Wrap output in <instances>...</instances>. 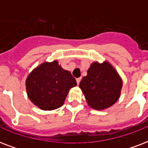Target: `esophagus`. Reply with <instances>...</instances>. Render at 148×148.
Masks as SVG:
<instances>
[{
  "mask_svg": "<svg viewBox=\"0 0 148 148\" xmlns=\"http://www.w3.org/2000/svg\"><path fill=\"white\" fill-rule=\"evenodd\" d=\"M77 85H78L79 84H80V82H81V77H79V78H77Z\"/></svg>",
  "mask_w": 148,
  "mask_h": 148,
  "instance_id": "obj_1",
  "label": "esophagus"
}]
</instances>
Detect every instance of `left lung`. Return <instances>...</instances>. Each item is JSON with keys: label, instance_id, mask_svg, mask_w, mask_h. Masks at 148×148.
Here are the masks:
<instances>
[{"label": "left lung", "instance_id": "obj_1", "mask_svg": "<svg viewBox=\"0 0 148 148\" xmlns=\"http://www.w3.org/2000/svg\"><path fill=\"white\" fill-rule=\"evenodd\" d=\"M91 108L102 110L118 100L122 81L114 68L108 62L93 63L79 84Z\"/></svg>", "mask_w": 148, "mask_h": 148}]
</instances>
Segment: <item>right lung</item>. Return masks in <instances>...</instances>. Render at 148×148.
Instances as JSON below:
<instances>
[{
  "label": "right lung",
  "mask_w": 148,
  "mask_h": 148,
  "mask_svg": "<svg viewBox=\"0 0 148 148\" xmlns=\"http://www.w3.org/2000/svg\"><path fill=\"white\" fill-rule=\"evenodd\" d=\"M76 85L71 73L63 69L57 60L43 63L29 74L26 81L29 99L45 110L61 107L70 89Z\"/></svg>",
  "instance_id": "obj_1"
}]
</instances>
